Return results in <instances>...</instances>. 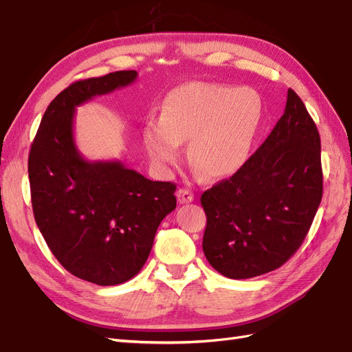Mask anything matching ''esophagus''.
Returning a JSON list of instances; mask_svg holds the SVG:
<instances>
[{"label":"esophagus","mask_w":352,"mask_h":352,"mask_svg":"<svg viewBox=\"0 0 352 352\" xmlns=\"http://www.w3.org/2000/svg\"><path fill=\"white\" fill-rule=\"evenodd\" d=\"M177 201H179V204H188V202L194 201V194L186 188H180L177 190Z\"/></svg>","instance_id":"obj_1"}]
</instances>
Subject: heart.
<instances>
[{"mask_svg": "<svg viewBox=\"0 0 352 352\" xmlns=\"http://www.w3.org/2000/svg\"><path fill=\"white\" fill-rule=\"evenodd\" d=\"M261 119L258 95L248 88L211 82L185 83L170 92L160 120L144 129V144L153 164L167 172L188 155L210 179L233 175L248 158Z\"/></svg>", "mask_w": 352, "mask_h": 352, "instance_id": "heart-1", "label": "heart"}]
</instances>
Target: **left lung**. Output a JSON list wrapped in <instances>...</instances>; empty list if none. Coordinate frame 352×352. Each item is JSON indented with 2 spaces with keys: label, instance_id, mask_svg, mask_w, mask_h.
Instances as JSON below:
<instances>
[{
  "label": "left lung",
  "instance_id": "obj_1",
  "mask_svg": "<svg viewBox=\"0 0 352 352\" xmlns=\"http://www.w3.org/2000/svg\"><path fill=\"white\" fill-rule=\"evenodd\" d=\"M320 135L301 98L287 89L285 113L232 177L201 195L208 263L230 279L280 267L301 247L320 206Z\"/></svg>",
  "mask_w": 352,
  "mask_h": 352
}]
</instances>
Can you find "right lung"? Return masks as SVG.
<instances>
[{
	"label": "right lung",
	"instance_id": "obj_1",
	"mask_svg": "<svg viewBox=\"0 0 352 352\" xmlns=\"http://www.w3.org/2000/svg\"><path fill=\"white\" fill-rule=\"evenodd\" d=\"M135 70L72 83L51 101L29 153L36 225L73 276L120 285L140 273L162 220L176 208L172 182H154L120 162H88L73 138L76 107L131 85Z\"/></svg>",
	"mask_w": 352,
	"mask_h": 352
}]
</instances>
